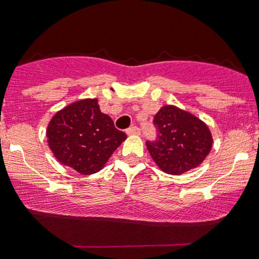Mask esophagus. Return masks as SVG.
Wrapping results in <instances>:
<instances>
[{
  "label": "esophagus",
  "instance_id": "obj_1",
  "mask_svg": "<svg viewBox=\"0 0 259 259\" xmlns=\"http://www.w3.org/2000/svg\"><path fill=\"white\" fill-rule=\"evenodd\" d=\"M140 133H141V130H140L139 127H138V126H135V125L130 126L129 129L126 130V134H127V135H140Z\"/></svg>",
  "mask_w": 259,
  "mask_h": 259
}]
</instances>
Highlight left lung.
Here are the masks:
<instances>
[{"instance_id": "left-lung-1", "label": "left lung", "mask_w": 259, "mask_h": 259, "mask_svg": "<svg viewBox=\"0 0 259 259\" xmlns=\"http://www.w3.org/2000/svg\"><path fill=\"white\" fill-rule=\"evenodd\" d=\"M154 141L146 146L154 163L164 173L179 175L203 162L212 148V134L191 113L175 106H164L154 115Z\"/></svg>"}]
</instances>
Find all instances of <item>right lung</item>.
I'll use <instances>...</instances> for the list:
<instances>
[{
	"label": "right lung",
	"instance_id": "add662e5",
	"mask_svg": "<svg viewBox=\"0 0 259 259\" xmlns=\"http://www.w3.org/2000/svg\"><path fill=\"white\" fill-rule=\"evenodd\" d=\"M46 136L58 162L84 175L100 171L126 139L100 111L97 99L76 101L56 113Z\"/></svg>",
	"mask_w": 259,
	"mask_h": 259
}]
</instances>
